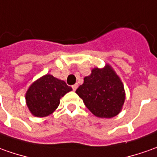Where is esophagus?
I'll use <instances>...</instances> for the list:
<instances>
[{"label":"esophagus","instance_id":"esophagus-1","mask_svg":"<svg viewBox=\"0 0 157 157\" xmlns=\"http://www.w3.org/2000/svg\"><path fill=\"white\" fill-rule=\"evenodd\" d=\"M77 87H78V85H77V84H75V85L72 86V88H73V90H74V91L76 90V88H77Z\"/></svg>","mask_w":157,"mask_h":157}]
</instances>
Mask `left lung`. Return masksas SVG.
<instances>
[{"label":"left lung","mask_w":157,"mask_h":157,"mask_svg":"<svg viewBox=\"0 0 157 157\" xmlns=\"http://www.w3.org/2000/svg\"><path fill=\"white\" fill-rule=\"evenodd\" d=\"M75 93L87 109L99 118L109 119L119 114L125 99L123 83L108 64L103 69H93Z\"/></svg>","instance_id":"8db88e82"}]
</instances>
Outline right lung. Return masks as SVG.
<instances>
[{
    "label": "right lung",
    "mask_w": 157,
    "mask_h": 157,
    "mask_svg": "<svg viewBox=\"0 0 157 157\" xmlns=\"http://www.w3.org/2000/svg\"><path fill=\"white\" fill-rule=\"evenodd\" d=\"M72 90L65 82L45 75L34 82L25 94L26 105L35 117H46L57 108L60 99Z\"/></svg>",
    "instance_id": "add662e5"
}]
</instances>
